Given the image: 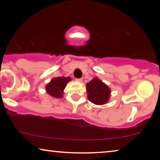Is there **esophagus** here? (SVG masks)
<instances>
[{"instance_id": "34e87169", "label": "esophagus", "mask_w": 160, "mask_h": 160, "mask_svg": "<svg viewBox=\"0 0 160 160\" xmlns=\"http://www.w3.org/2000/svg\"><path fill=\"white\" fill-rule=\"evenodd\" d=\"M76 82H82V78H76Z\"/></svg>"}]
</instances>
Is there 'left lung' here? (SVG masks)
<instances>
[{"label":"left lung","mask_w":160,"mask_h":160,"mask_svg":"<svg viewBox=\"0 0 160 160\" xmlns=\"http://www.w3.org/2000/svg\"><path fill=\"white\" fill-rule=\"evenodd\" d=\"M88 99L96 105H102L108 102L111 90L106 84L95 78L87 84Z\"/></svg>","instance_id":"left-lung-1"}]
</instances>
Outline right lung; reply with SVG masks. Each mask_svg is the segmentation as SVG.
<instances>
[{
  "label": "right lung",
  "mask_w": 160,
  "mask_h": 160,
  "mask_svg": "<svg viewBox=\"0 0 160 160\" xmlns=\"http://www.w3.org/2000/svg\"><path fill=\"white\" fill-rule=\"evenodd\" d=\"M71 80V77H55L52 78L46 87L48 94L54 98H61L62 96L63 90L66 87L67 83Z\"/></svg>",
  "instance_id": "right-lung-1"
}]
</instances>
